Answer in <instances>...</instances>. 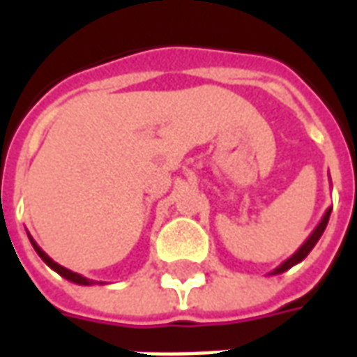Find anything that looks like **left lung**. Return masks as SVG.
<instances>
[{
    "mask_svg": "<svg viewBox=\"0 0 357 357\" xmlns=\"http://www.w3.org/2000/svg\"><path fill=\"white\" fill-rule=\"evenodd\" d=\"M331 210H333V208H327V212L323 214L321 222L317 224V227H315L314 231H312V235H310V237L304 241V245H302V247H300L298 250H296V252L291 256V258H287V260H284V262L281 264L279 268L273 269V271H271L269 275H279V273H283V271H287V269H291L292 266H296L298 262H302V260H304V258H306V256L312 252V248L315 247V243H317V241L321 239L323 231H325V227H327V224H329Z\"/></svg>",
    "mask_w": 357,
    "mask_h": 357,
    "instance_id": "left-lung-1",
    "label": "left lung"
}]
</instances>
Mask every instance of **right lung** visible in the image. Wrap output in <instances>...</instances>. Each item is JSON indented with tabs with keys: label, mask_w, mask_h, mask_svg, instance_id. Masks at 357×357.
<instances>
[{
	"label": "right lung",
	"mask_w": 357,
	"mask_h": 357,
	"mask_svg": "<svg viewBox=\"0 0 357 357\" xmlns=\"http://www.w3.org/2000/svg\"><path fill=\"white\" fill-rule=\"evenodd\" d=\"M28 239H30V243H32V247H34V250H36V252H38V256H40L43 262L47 264V266H50V268L53 269V271H57V273L61 277H65V279H68V281H73V283H76V284H93L95 283V281L88 279V277L80 275V273H74V271H70V269L63 268V266L55 262V260H51L50 256L45 255L42 248L38 247V243H36V241L32 239L30 235H28Z\"/></svg>",
	"instance_id": "obj_1"
}]
</instances>
